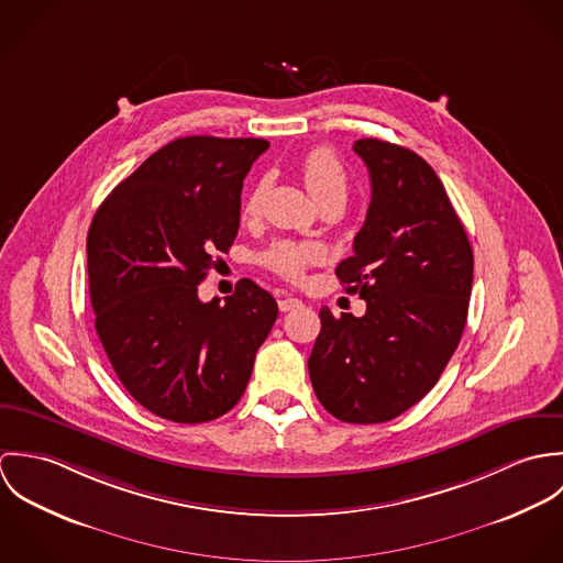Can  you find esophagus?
Masks as SVG:
<instances>
[{"label":"esophagus","instance_id":"34e87169","mask_svg":"<svg viewBox=\"0 0 563 563\" xmlns=\"http://www.w3.org/2000/svg\"><path fill=\"white\" fill-rule=\"evenodd\" d=\"M301 299H297V297H282L279 299V310L282 312H290V310H295V308H301Z\"/></svg>","mask_w":563,"mask_h":563}]
</instances>
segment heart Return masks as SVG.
<instances>
[{
	"mask_svg": "<svg viewBox=\"0 0 563 563\" xmlns=\"http://www.w3.org/2000/svg\"><path fill=\"white\" fill-rule=\"evenodd\" d=\"M299 168H301L306 188L310 190L314 201L346 195V168L329 147H314L312 152H308L299 164ZM260 197H262V184H255L242 203L244 219H251L257 214ZM321 257V246L312 242H303V244L277 242L264 253L266 266H271L275 273L290 279L301 277V273L310 264L319 262Z\"/></svg>",
	"mask_w": 563,
	"mask_h": 563,
	"instance_id": "1",
	"label": "heart"
}]
</instances>
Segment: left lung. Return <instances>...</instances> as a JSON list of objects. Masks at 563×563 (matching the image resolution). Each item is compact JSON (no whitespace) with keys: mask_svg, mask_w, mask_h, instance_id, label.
<instances>
[{"mask_svg":"<svg viewBox=\"0 0 563 563\" xmlns=\"http://www.w3.org/2000/svg\"><path fill=\"white\" fill-rule=\"evenodd\" d=\"M371 206L353 255L335 275L366 314L333 317L308 360L322 407L342 422L397 418L440 379L455 353L473 290V246L435 170L411 150L360 139Z\"/></svg>","mask_w":563,"mask_h":563,"instance_id":"8db88e82","label":"left lung"}]
</instances>
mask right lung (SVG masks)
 <instances>
[{
  "label": "right lung",
  "mask_w": 563,
  "mask_h": 563,
  "mask_svg": "<svg viewBox=\"0 0 563 563\" xmlns=\"http://www.w3.org/2000/svg\"><path fill=\"white\" fill-rule=\"evenodd\" d=\"M264 139L170 141L92 217L86 255L95 329L123 388L173 422L228 413L249 384L277 303L241 279L221 306L197 286L241 225L242 179Z\"/></svg>",
  "instance_id": "add662e5"
}]
</instances>
